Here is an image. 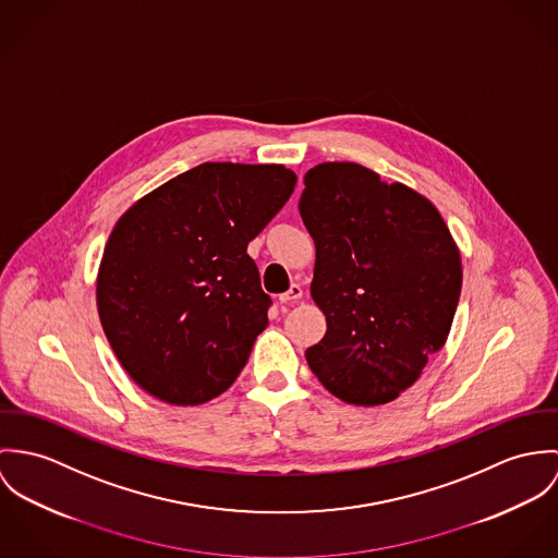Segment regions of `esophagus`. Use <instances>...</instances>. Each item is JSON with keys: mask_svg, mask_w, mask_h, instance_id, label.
<instances>
[{"mask_svg": "<svg viewBox=\"0 0 558 558\" xmlns=\"http://www.w3.org/2000/svg\"><path fill=\"white\" fill-rule=\"evenodd\" d=\"M302 295H304L302 287H300V284H291V289H289L287 293H282V295H280V304H291V302H298Z\"/></svg>", "mask_w": 558, "mask_h": 558, "instance_id": "34e87169", "label": "esophagus"}]
</instances>
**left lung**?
Wrapping results in <instances>:
<instances>
[{
	"label": "left lung",
	"instance_id": "8db88e82",
	"mask_svg": "<svg viewBox=\"0 0 558 558\" xmlns=\"http://www.w3.org/2000/svg\"><path fill=\"white\" fill-rule=\"evenodd\" d=\"M304 186L300 214L316 248L310 295L327 320L306 351L310 371L349 404H387L449 336L460 250L426 196L362 165H316Z\"/></svg>",
	"mask_w": 558,
	"mask_h": 558
}]
</instances>
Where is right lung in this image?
<instances>
[{
	"mask_svg": "<svg viewBox=\"0 0 558 558\" xmlns=\"http://www.w3.org/2000/svg\"><path fill=\"white\" fill-rule=\"evenodd\" d=\"M295 184L282 165L205 162L118 220L96 302L113 353L141 389L194 407L233 385L271 306L246 250Z\"/></svg>",
	"mask_w": 558,
	"mask_h": 558,
	"instance_id": "obj_1",
	"label": "right lung"
}]
</instances>
